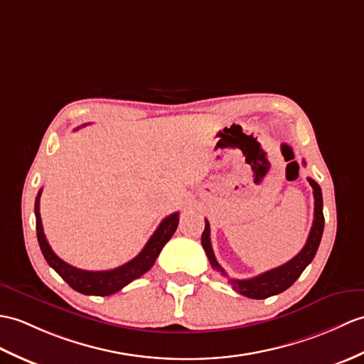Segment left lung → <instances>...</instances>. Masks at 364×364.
<instances>
[{
  "label": "left lung",
  "mask_w": 364,
  "mask_h": 364,
  "mask_svg": "<svg viewBox=\"0 0 364 364\" xmlns=\"http://www.w3.org/2000/svg\"><path fill=\"white\" fill-rule=\"evenodd\" d=\"M306 164V161H304ZM311 189H314V198H315V218H314V225H311V230L309 234V239L304 245V248L294 256L291 260L287 262V264L268 269V272L262 273L256 277L251 279H230L228 274L225 273V269L218 265V262L214 256L213 251V245H210V228L209 222L205 220V231L201 234V245L203 250H205L206 256L209 259V264L213 267L215 272L220 274L226 276L230 279V284L232 285V289L243 294V296L251 298V299H265L273 296V294H279L285 291L289 287L294 284V281L301 276V273L306 269V267L314 260L321 237H323V231H324V214H323V193H321L319 184L307 178Z\"/></svg>",
  "instance_id": "obj_1"
}]
</instances>
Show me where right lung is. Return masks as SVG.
<instances>
[{
	"label": "right lung",
	"mask_w": 364,
	"mask_h": 364,
	"mask_svg": "<svg viewBox=\"0 0 364 364\" xmlns=\"http://www.w3.org/2000/svg\"><path fill=\"white\" fill-rule=\"evenodd\" d=\"M40 196L41 189L38 191V196L36 198V220H37V239L40 250L43 252V256L50 268H54L55 272L62 276L63 281L82 294H95V296H109L116 291H119L127 284H130L134 279L141 277L144 273H147L149 269L154 267L155 260L159 252H161L164 245L171 240L173 232L176 231V226L180 222V214L173 213L164 220L159 223L154 235L149 239L146 247L136 257H133L127 264L107 269V272H87V269L75 268L70 264H66L65 260L58 257L53 248L49 247L46 240V235L43 232V225H41L40 217Z\"/></svg>",
	"instance_id": "obj_1"
}]
</instances>
